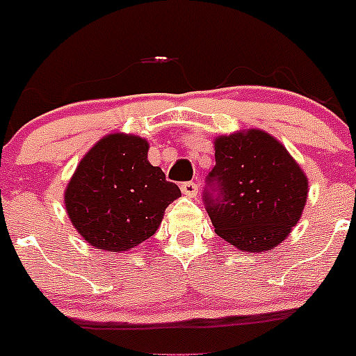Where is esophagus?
I'll list each match as a JSON object with an SVG mask.
<instances>
[{
    "label": "esophagus",
    "instance_id": "esophagus-1",
    "mask_svg": "<svg viewBox=\"0 0 356 356\" xmlns=\"http://www.w3.org/2000/svg\"><path fill=\"white\" fill-rule=\"evenodd\" d=\"M181 191L182 195L188 196V198H195V196L198 195V184H196V182H184V184L181 186Z\"/></svg>",
    "mask_w": 356,
    "mask_h": 356
}]
</instances>
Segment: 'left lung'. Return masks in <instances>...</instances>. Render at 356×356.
<instances>
[{"label": "left lung", "mask_w": 356, "mask_h": 356, "mask_svg": "<svg viewBox=\"0 0 356 356\" xmlns=\"http://www.w3.org/2000/svg\"><path fill=\"white\" fill-rule=\"evenodd\" d=\"M308 179L288 149L258 129L215 138L204 207L215 232L246 253L275 248L303 213Z\"/></svg>", "instance_id": "left-lung-1"}]
</instances>
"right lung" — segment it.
<instances>
[{"label":"right lung","instance_id":"obj_1","mask_svg":"<svg viewBox=\"0 0 356 356\" xmlns=\"http://www.w3.org/2000/svg\"><path fill=\"white\" fill-rule=\"evenodd\" d=\"M148 141L115 134L99 139L75 168L65 189L72 225L91 246L127 251L152 238L165 208L181 189L148 161Z\"/></svg>","mask_w":356,"mask_h":356}]
</instances>
